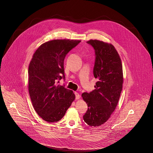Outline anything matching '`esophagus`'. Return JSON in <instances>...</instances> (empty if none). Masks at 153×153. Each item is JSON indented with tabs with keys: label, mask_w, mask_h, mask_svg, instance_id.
<instances>
[{
	"label": "esophagus",
	"mask_w": 153,
	"mask_h": 153,
	"mask_svg": "<svg viewBox=\"0 0 153 153\" xmlns=\"http://www.w3.org/2000/svg\"><path fill=\"white\" fill-rule=\"evenodd\" d=\"M75 95H76V100H79L80 98V95L78 93H75Z\"/></svg>",
	"instance_id": "obj_1"
}]
</instances>
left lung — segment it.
Here are the masks:
<instances>
[{
	"instance_id": "left-lung-1",
	"label": "left lung",
	"mask_w": 153,
	"mask_h": 153,
	"mask_svg": "<svg viewBox=\"0 0 153 153\" xmlns=\"http://www.w3.org/2000/svg\"><path fill=\"white\" fill-rule=\"evenodd\" d=\"M87 43L95 50L93 74L98 81L94 90L82 95L88 106L83 119L91 126H99L110 118L118 104L123 82L122 65L112 44L96 39Z\"/></svg>"
}]
</instances>
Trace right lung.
<instances>
[{"mask_svg": "<svg viewBox=\"0 0 153 153\" xmlns=\"http://www.w3.org/2000/svg\"><path fill=\"white\" fill-rule=\"evenodd\" d=\"M81 41L54 39L36 50L28 68V90L38 115L48 122L63 118L75 99L73 91L58 84L65 80L66 55Z\"/></svg>", "mask_w": 153, "mask_h": 153, "instance_id": "obj_1", "label": "right lung"}]
</instances>
